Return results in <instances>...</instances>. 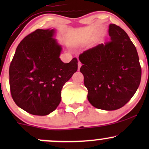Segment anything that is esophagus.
<instances>
[{"instance_id":"esophagus-1","label":"esophagus","mask_w":149,"mask_h":149,"mask_svg":"<svg viewBox=\"0 0 149 149\" xmlns=\"http://www.w3.org/2000/svg\"><path fill=\"white\" fill-rule=\"evenodd\" d=\"M78 70H80V66H82V64H81V62H80V61H78Z\"/></svg>"}]
</instances>
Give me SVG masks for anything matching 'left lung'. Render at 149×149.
Segmentation results:
<instances>
[{
  "instance_id": "obj_1",
  "label": "left lung",
  "mask_w": 149,
  "mask_h": 149,
  "mask_svg": "<svg viewBox=\"0 0 149 149\" xmlns=\"http://www.w3.org/2000/svg\"><path fill=\"white\" fill-rule=\"evenodd\" d=\"M111 40L79 55L88 99L97 109L113 111L130 100L139 88L141 68L136 47L126 32L109 25Z\"/></svg>"
}]
</instances>
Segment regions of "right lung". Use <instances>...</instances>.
I'll list each match as a JSON object with an SVG mask.
<instances>
[{"label": "right lung", "mask_w": 149, "mask_h": 149, "mask_svg": "<svg viewBox=\"0 0 149 149\" xmlns=\"http://www.w3.org/2000/svg\"><path fill=\"white\" fill-rule=\"evenodd\" d=\"M54 29H37L20 42L10 65V92L15 104L36 116L57 109L61 91L78 69L76 57L65 64Z\"/></svg>", "instance_id": "obj_1"}]
</instances>
